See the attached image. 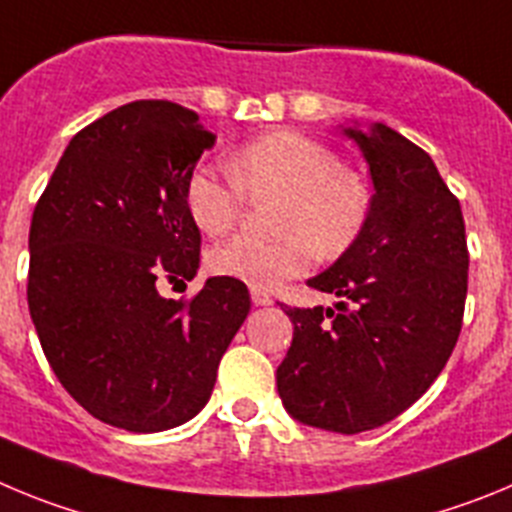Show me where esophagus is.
<instances>
[{
    "instance_id": "obj_1",
    "label": "esophagus",
    "mask_w": 512,
    "mask_h": 512,
    "mask_svg": "<svg viewBox=\"0 0 512 512\" xmlns=\"http://www.w3.org/2000/svg\"><path fill=\"white\" fill-rule=\"evenodd\" d=\"M252 303H255V306H270V303H273V296H270L267 290L252 288Z\"/></svg>"
}]
</instances>
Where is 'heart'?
<instances>
[{"mask_svg": "<svg viewBox=\"0 0 512 512\" xmlns=\"http://www.w3.org/2000/svg\"><path fill=\"white\" fill-rule=\"evenodd\" d=\"M247 199H280L278 239L234 237L209 252L216 275L270 288L326 260L344 255L362 237L372 214V188L329 145L293 130H275L247 142L229 160V173L196 168L186 183V206L201 232L222 237L245 214Z\"/></svg>", "mask_w": 512, "mask_h": 512, "instance_id": "obj_1", "label": "heart"}]
</instances>
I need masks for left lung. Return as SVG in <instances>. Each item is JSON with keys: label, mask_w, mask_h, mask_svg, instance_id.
I'll return each instance as SVG.
<instances>
[{"label": "left lung", "mask_w": 512, "mask_h": 512, "mask_svg": "<svg viewBox=\"0 0 512 512\" xmlns=\"http://www.w3.org/2000/svg\"><path fill=\"white\" fill-rule=\"evenodd\" d=\"M375 183L362 237L308 280L342 301L290 308L278 367L285 411L306 426L359 434L393 421L441 375L457 347L469 252L459 199L426 150L385 124L344 130Z\"/></svg>", "instance_id": "8db88e82"}]
</instances>
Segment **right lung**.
Masks as SVG:
<instances>
[{"instance_id":"right-lung-1","label":"right lung","mask_w":512,"mask_h":512,"mask_svg":"<svg viewBox=\"0 0 512 512\" xmlns=\"http://www.w3.org/2000/svg\"><path fill=\"white\" fill-rule=\"evenodd\" d=\"M211 145L191 109L132 101L73 135L32 211V324L63 388L109 426L191 421L250 313L247 285L224 275L193 298L158 293L199 270L186 183Z\"/></svg>"}]
</instances>
